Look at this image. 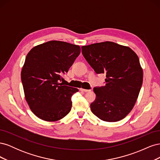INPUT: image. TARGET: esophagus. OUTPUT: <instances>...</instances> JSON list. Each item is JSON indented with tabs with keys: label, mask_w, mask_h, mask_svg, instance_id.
<instances>
[{
	"label": "esophagus",
	"mask_w": 160,
	"mask_h": 160,
	"mask_svg": "<svg viewBox=\"0 0 160 160\" xmlns=\"http://www.w3.org/2000/svg\"><path fill=\"white\" fill-rule=\"evenodd\" d=\"M80 91H83V92H89V91H90L89 89H83V88H81Z\"/></svg>",
	"instance_id": "obj_1"
}]
</instances>
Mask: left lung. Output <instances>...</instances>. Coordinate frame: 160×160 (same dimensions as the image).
<instances>
[{
  "label": "left lung",
  "instance_id": "left-lung-1",
  "mask_svg": "<svg viewBox=\"0 0 160 160\" xmlns=\"http://www.w3.org/2000/svg\"><path fill=\"white\" fill-rule=\"evenodd\" d=\"M81 49L96 73H106L105 85L93 89L96 98L90 105L92 113L105 122L123 119L133 109L143 83V70L136 53L111 41Z\"/></svg>",
  "mask_w": 160,
  "mask_h": 160
}]
</instances>
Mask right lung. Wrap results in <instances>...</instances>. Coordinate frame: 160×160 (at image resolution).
Instances as JSON below:
<instances>
[{
	"label": "right lung",
	"mask_w": 160,
	"mask_h": 160,
	"mask_svg": "<svg viewBox=\"0 0 160 160\" xmlns=\"http://www.w3.org/2000/svg\"><path fill=\"white\" fill-rule=\"evenodd\" d=\"M80 52L79 46L59 41L42 43L28 52L21 81L26 101L38 118L55 122L70 112L71 97L79 90L59 81Z\"/></svg>",
	"instance_id": "right-lung-1"
}]
</instances>
